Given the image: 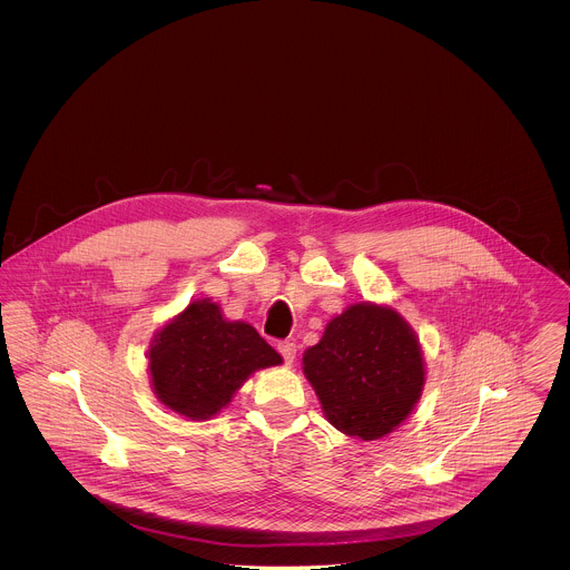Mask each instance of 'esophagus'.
Returning <instances> with one entry per match:
<instances>
[{"mask_svg": "<svg viewBox=\"0 0 570 570\" xmlns=\"http://www.w3.org/2000/svg\"><path fill=\"white\" fill-rule=\"evenodd\" d=\"M278 353L283 355V360H285V364H292L294 360H296V344L294 342H289V340H283V342H278Z\"/></svg>", "mask_w": 570, "mask_h": 570, "instance_id": "1", "label": "esophagus"}]
</instances>
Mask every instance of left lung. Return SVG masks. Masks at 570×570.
Segmentation results:
<instances>
[{
	"label": "left lung",
	"instance_id": "8db88e82",
	"mask_svg": "<svg viewBox=\"0 0 570 570\" xmlns=\"http://www.w3.org/2000/svg\"><path fill=\"white\" fill-rule=\"evenodd\" d=\"M303 364L326 419L364 441L395 430L423 386V360L410 326L397 312L368 303L333 318Z\"/></svg>",
	"mask_w": 570,
	"mask_h": 570
}]
</instances>
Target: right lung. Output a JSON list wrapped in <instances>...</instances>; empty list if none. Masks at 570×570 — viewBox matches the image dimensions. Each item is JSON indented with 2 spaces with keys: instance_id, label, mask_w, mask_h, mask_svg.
<instances>
[{
  "instance_id": "obj_1",
  "label": "right lung",
  "mask_w": 570,
  "mask_h": 570,
  "mask_svg": "<svg viewBox=\"0 0 570 570\" xmlns=\"http://www.w3.org/2000/svg\"><path fill=\"white\" fill-rule=\"evenodd\" d=\"M281 362L254 326L226 323L208 301L190 303L156 335L149 351L160 402L190 419L217 414L249 373Z\"/></svg>"
}]
</instances>
